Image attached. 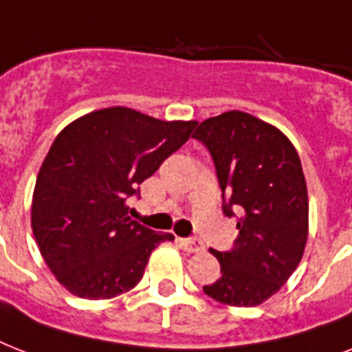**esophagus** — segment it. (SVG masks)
Here are the masks:
<instances>
[{"mask_svg": "<svg viewBox=\"0 0 352 352\" xmlns=\"http://www.w3.org/2000/svg\"><path fill=\"white\" fill-rule=\"evenodd\" d=\"M181 246L190 254H199V252H204V245L201 239H195V237H186V239H179Z\"/></svg>", "mask_w": 352, "mask_h": 352, "instance_id": "34e87169", "label": "esophagus"}]
</instances>
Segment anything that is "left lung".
<instances>
[{
  "label": "left lung",
  "mask_w": 352,
  "mask_h": 352,
  "mask_svg": "<svg viewBox=\"0 0 352 352\" xmlns=\"http://www.w3.org/2000/svg\"><path fill=\"white\" fill-rule=\"evenodd\" d=\"M193 137L210 149L223 212L239 214L234 250H210L221 278L204 294L230 307L272 298L300 265L309 235V195L298 151L285 133L243 111L199 124Z\"/></svg>",
  "instance_id": "obj_1"
}]
</instances>
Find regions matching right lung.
Listing matches in <instances>:
<instances>
[{"instance_id":"obj_1","label":"right lung","mask_w":352,"mask_h":352,"mask_svg":"<svg viewBox=\"0 0 352 352\" xmlns=\"http://www.w3.org/2000/svg\"><path fill=\"white\" fill-rule=\"evenodd\" d=\"M195 126L115 106L58 133L36 179L30 225L43 261L71 294L109 300L135 289L151 252L175 239L131 221L126 203Z\"/></svg>"}]
</instances>
